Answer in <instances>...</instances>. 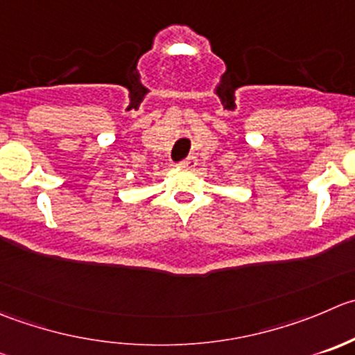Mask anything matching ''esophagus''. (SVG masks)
Returning a JSON list of instances; mask_svg holds the SVG:
<instances>
[{"mask_svg":"<svg viewBox=\"0 0 355 355\" xmlns=\"http://www.w3.org/2000/svg\"><path fill=\"white\" fill-rule=\"evenodd\" d=\"M180 166L185 168V170H194V168L198 166V157H196V156H189L187 159L182 161Z\"/></svg>","mask_w":355,"mask_h":355,"instance_id":"obj_1","label":"esophagus"}]
</instances>
